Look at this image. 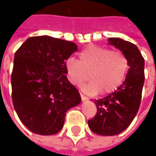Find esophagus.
I'll return each instance as SVG.
<instances>
[{
    "label": "esophagus",
    "mask_w": 156,
    "mask_h": 156,
    "mask_svg": "<svg viewBox=\"0 0 156 156\" xmlns=\"http://www.w3.org/2000/svg\"><path fill=\"white\" fill-rule=\"evenodd\" d=\"M81 98L82 101H86V100H87V97L86 96V95H84L83 94L81 93Z\"/></svg>",
    "instance_id": "34e87169"
}]
</instances>
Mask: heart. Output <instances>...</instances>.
Segmentation results:
<instances>
[{
  "label": "heart",
  "mask_w": 156,
  "mask_h": 156,
  "mask_svg": "<svg viewBox=\"0 0 156 156\" xmlns=\"http://www.w3.org/2000/svg\"><path fill=\"white\" fill-rule=\"evenodd\" d=\"M129 68V58L124 53L98 45H90L82 49L78 55V61L70 57L65 62L66 74L73 85L81 86L91 78L83 87L89 94L115 92L122 85Z\"/></svg>",
  "instance_id": "obj_1"
}]
</instances>
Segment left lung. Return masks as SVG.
<instances>
[{
    "instance_id": "1",
    "label": "left lung",
    "mask_w": 156,
    "mask_h": 156,
    "mask_svg": "<svg viewBox=\"0 0 156 156\" xmlns=\"http://www.w3.org/2000/svg\"><path fill=\"white\" fill-rule=\"evenodd\" d=\"M109 44L129 58L130 68L122 85L115 92L94 101L96 115L88 120V127L101 135H115L127 129L139 110L144 84V58L138 48L120 38H109Z\"/></svg>"
}]
</instances>
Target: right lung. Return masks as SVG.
<instances>
[{"mask_svg": "<svg viewBox=\"0 0 156 156\" xmlns=\"http://www.w3.org/2000/svg\"><path fill=\"white\" fill-rule=\"evenodd\" d=\"M77 49L72 41L42 35L29 37L15 52L13 104L21 122L34 134H57L67 111L81 102L65 69L66 61Z\"/></svg>", "mask_w": 156, "mask_h": 156, "instance_id": "add662e5", "label": "right lung"}]
</instances>
